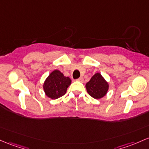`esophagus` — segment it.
Instances as JSON below:
<instances>
[{
	"mask_svg": "<svg viewBox=\"0 0 149 149\" xmlns=\"http://www.w3.org/2000/svg\"><path fill=\"white\" fill-rule=\"evenodd\" d=\"M77 81H80V82H83V78H82V77H81V78H78V79H77Z\"/></svg>",
	"mask_w": 149,
	"mask_h": 149,
	"instance_id": "obj_1",
	"label": "esophagus"
}]
</instances>
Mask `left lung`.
Returning <instances> with one entry per match:
<instances>
[{
	"label": "left lung",
	"instance_id": "obj_1",
	"mask_svg": "<svg viewBox=\"0 0 149 149\" xmlns=\"http://www.w3.org/2000/svg\"><path fill=\"white\" fill-rule=\"evenodd\" d=\"M88 94L93 98L100 99L104 97L108 91V83L106 82L100 73H97L86 85Z\"/></svg>",
	"mask_w": 149,
	"mask_h": 149
}]
</instances>
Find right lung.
I'll return each instance as SVG.
<instances>
[{
    "mask_svg": "<svg viewBox=\"0 0 149 149\" xmlns=\"http://www.w3.org/2000/svg\"><path fill=\"white\" fill-rule=\"evenodd\" d=\"M71 81L66 77L58 70H55L50 73L44 83V90L49 97L57 99L66 93L67 88L71 85Z\"/></svg>",
    "mask_w": 149,
    "mask_h": 149,
    "instance_id": "right-lung-1",
    "label": "right lung"
}]
</instances>
